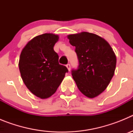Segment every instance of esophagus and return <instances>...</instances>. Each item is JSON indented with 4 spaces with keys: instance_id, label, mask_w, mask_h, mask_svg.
Listing matches in <instances>:
<instances>
[{
    "instance_id": "esophagus-1",
    "label": "esophagus",
    "mask_w": 133,
    "mask_h": 133,
    "mask_svg": "<svg viewBox=\"0 0 133 133\" xmlns=\"http://www.w3.org/2000/svg\"><path fill=\"white\" fill-rule=\"evenodd\" d=\"M66 68L68 69V70H70V64H67L66 65Z\"/></svg>"
}]
</instances>
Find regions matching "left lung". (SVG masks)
<instances>
[{
    "label": "left lung",
    "instance_id": "8db88e82",
    "mask_svg": "<svg viewBox=\"0 0 133 133\" xmlns=\"http://www.w3.org/2000/svg\"><path fill=\"white\" fill-rule=\"evenodd\" d=\"M75 46L78 61L71 74L78 89L89 98L103 92L115 73L117 58L110 44L104 38L87 32L68 36Z\"/></svg>",
    "mask_w": 133,
    "mask_h": 133
}]
</instances>
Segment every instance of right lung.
<instances>
[{
    "label": "right lung",
    "mask_w": 133,
    "mask_h": 133,
    "mask_svg": "<svg viewBox=\"0 0 133 133\" xmlns=\"http://www.w3.org/2000/svg\"><path fill=\"white\" fill-rule=\"evenodd\" d=\"M58 35L45 33L29 41L20 56L21 77L30 92L41 98L52 96L69 72L58 63V55L54 45Z\"/></svg>",
    "instance_id": "obj_1"
}]
</instances>
